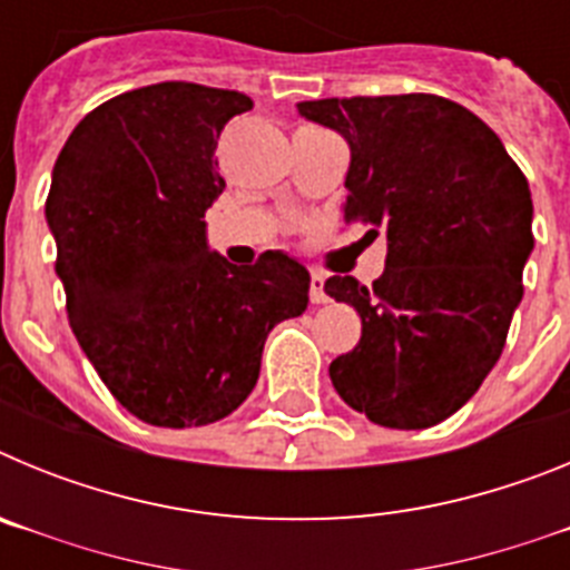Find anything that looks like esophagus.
<instances>
[{"instance_id": "obj_1", "label": "esophagus", "mask_w": 570, "mask_h": 570, "mask_svg": "<svg viewBox=\"0 0 570 570\" xmlns=\"http://www.w3.org/2000/svg\"><path fill=\"white\" fill-rule=\"evenodd\" d=\"M311 302H314V305L328 302V294H325V276H320V274L311 276Z\"/></svg>"}]
</instances>
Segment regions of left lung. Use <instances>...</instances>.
I'll list each match as a JSON object with an SVG mask.
<instances>
[{"label": "left lung", "instance_id": "obj_1", "mask_svg": "<svg viewBox=\"0 0 570 570\" xmlns=\"http://www.w3.org/2000/svg\"><path fill=\"white\" fill-rule=\"evenodd\" d=\"M345 136V223L385 236L371 288L331 276L325 294L362 320L360 345L331 362L336 394L400 431L456 414L505 347L533 250L528 179L480 116L434 94L296 105Z\"/></svg>", "mask_w": 570, "mask_h": 570}]
</instances>
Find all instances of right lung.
I'll return each mask as SVG.
<instances>
[{
  "instance_id": "add662e5",
  "label": "right lung",
  "mask_w": 570,
  "mask_h": 570,
  "mask_svg": "<svg viewBox=\"0 0 570 570\" xmlns=\"http://www.w3.org/2000/svg\"><path fill=\"white\" fill-rule=\"evenodd\" d=\"M239 90L159 82L108 99L68 136L45 203L68 322L99 380L148 425L225 420L259 380L276 322L308 308L305 265L210 254L216 139Z\"/></svg>"
}]
</instances>
